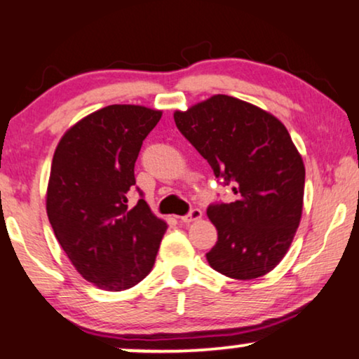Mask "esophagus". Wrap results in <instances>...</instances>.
Wrapping results in <instances>:
<instances>
[{
	"label": "esophagus",
	"instance_id": "esophagus-1",
	"mask_svg": "<svg viewBox=\"0 0 359 359\" xmlns=\"http://www.w3.org/2000/svg\"><path fill=\"white\" fill-rule=\"evenodd\" d=\"M198 219H202V210H201V208H192V210H190L187 215L180 217V220H182L184 224H190V222H195V220H198Z\"/></svg>",
	"mask_w": 359,
	"mask_h": 359
}]
</instances>
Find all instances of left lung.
<instances>
[{
	"label": "left lung",
	"instance_id": "1",
	"mask_svg": "<svg viewBox=\"0 0 359 359\" xmlns=\"http://www.w3.org/2000/svg\"><path fill=\"white\" fill-rule=\"evenodd\" d=\"M174 121L235 194V202L207 208L219 235L207 262L235 280L266 275L288 252L302 219L305 165L287 127L225 94L177 111Z\"/></svg>",
	"mask_w": 359,
	"mask_h": 359
}]
</instances>
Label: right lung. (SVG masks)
Masks as SVG:
<instances>
[{"label": "right lung", "mask_w": 359, "mask_h": 359, "mask_svg": "<svg viewBox=\"0 0 359 359\" xmlns=\"http://www.w3.org/2000/svg\"><path fill=\"white\" fill-rule=\"evenodd\" d=\"M161 116L130 104L102 107L72 126L54 152L49 224L76 270L107 292L133 288L151 273L167 230L144 198L127 205L140 147Z\"/></svg>", "instance_id": "add662e5"}]
</instances>
